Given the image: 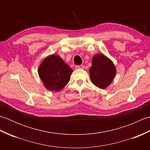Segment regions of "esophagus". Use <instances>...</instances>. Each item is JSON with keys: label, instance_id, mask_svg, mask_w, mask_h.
<instances>
[{"label": "esophagus", "instance_id": "1", "mask_svg": "<svg viewBox=\"0 0 150 150\" xmlns=\"http://www.w3.org/2000/svg\"><path fill=\"white\" fill-rule=\"evenodd\" d=\"M84 68V66L83 65H77V66H75L76 69H82Z\"/></svg>", "mask_w": 150, "mask_h": 150}]
</instances>
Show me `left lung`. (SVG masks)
I'll use <instances>...</instances> for the list:
<instances>
[{"instance_id": "left-lung-1", "label": "left lung", "mask_w": 150, "mask_h": 150, "mask_svg": "<svg viewBox=\"0 0 150 150\" xmlns=\"http://www.w3.org/2000/svg\"><path fill=\"white\" fill-rule=\"evenodd\" d=\"M90 79L93 84L101 89L106 88L112 81L116 73L113 62L106 56L98 54L92 59L90 69Z\"/></svg>"}]
</instances>
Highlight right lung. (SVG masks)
I'll list each match as a JSON object with an SVG mask.
<instances>
[{
  "label": "right lung",
  "mask_w": 150,
  "mask_h": 150,
  "mask_svg": "<svg viewBox=\"0 0 150 150\" xmlns=\"http://www.w3.org/2000/svg\"><path fill=\"white\" fill-rule=\"evenodd\" d=\"M73 70L59 56L51 55L45 59L38 69L44 86L50 91H59L68 83Z\"/></svg>",
  "instance_id": "right-lung-1"
}]
</instances>
